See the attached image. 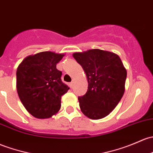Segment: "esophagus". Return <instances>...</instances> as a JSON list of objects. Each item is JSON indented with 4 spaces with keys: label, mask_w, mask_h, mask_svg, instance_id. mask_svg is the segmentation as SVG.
<instances>
[{
    "label": "esophagus",
    "mask_w": 153,
    "mask_h": 153,
    "mask_svg": "<svg viewBox=\"0 0 153 153\" xmlns=\"http://www.w3.org/2000/svg\"><path fill=\"white\" fill-rule=\"evenodd\" d=\"M74 83H75V81H74V80H72L71 83H70V86H71V87H72V86L74 85Z\"/></svg>",
    "instance_id": "obj_1"
}]
</instances>
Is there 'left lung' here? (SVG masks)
I'll use <instances>...</instances> for the list:
<instances>
[{"label":"left lung","instance_id":"1","mask_svg":"<svg viewBox=\"0 0 153 153\" xmlns=\"http://www.w3.org/2000/svg\"><path fill=\"white\" fill-rule=\"evenodd\" d=\"M72 56L83 69L88 81L87 91L78 97L81 111L91 120L104 118L123 97L126 69L120 56L109 51L92 49Z\"/></svg>","mask_w":153,"mask_h":153}]
</instances>
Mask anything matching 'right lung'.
<instances>
[{
    "instance_id": "obj_1",
    "label": "right lung",
    "mask_w": 153,
    "mask_h": 153,
    "mask_svg": "<svg viewBox=\"0 0 153 153\" xmlns=\"http://www.w3.org/2000/svg\"><path fill=\"white\" fill-rule=\"evenodd\" d=\"M64 54L51 51L27 56L17 70V91L22 105L33 117L47 119L61 108L62 96L70 88L62 81L56 64Z\"/></svg>"
}]
</instances>
